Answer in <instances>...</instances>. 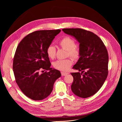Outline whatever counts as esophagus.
Returning <instances> with one entry per match:
<instances>
[{"label": "esophagus", "mask_w": 122, "mask_h": 122, "mask_svg": "<svg viewBox=\"0 0 122 122\" xmlns=\"http://www.w3.org/2000/svg\"><path fill=\"white\" fill-rule=\"evenodd\" d=\"M68 73H66V72H61V75L62 76H66L67 75H68Z\"/></svg>", "instance_id": "esophagus-1"}]
</instances>
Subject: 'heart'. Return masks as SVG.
<instances>
[{"mask_svg": "<svg viewBox=\"0 0 122 122\" xmlns=\"http://www.w3.org/2000/svg\"><path fill=\"white\" fill-rule=\"evenodd\" d=\"M59 46L65 49L68 52V55L71 57L73 59L77 60L80 56L79 49L75 47L76 43L75 41L69 36H66L59 41ZM46 54L50 59H54L56 56V48L50 45L46 49ZM72 60L70 59L65 60H59L54 63V67L61 71H67L72 65Z\"/></svg>", "mask_w": 122, "mask_h": 122, "instance_id": "obj_1", "label": "heart"}]
</instances>
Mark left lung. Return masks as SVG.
Listing matches in <instances>:
<instances>
[{
    "label": "left lung",
    "instance_id": "obj_1",
    "mask_svg": "<svg viewBox=\"0 0 122 122\" xmlns=\"http://www.w3.org/2000/svg\"><path fill=\"white\" fill-rule=\"evenodd\" d=\"M62 30L80 43V58L73 67L79 72L71 73L74 78L72 91L81 98L91 97L99 90L107 77V49L100 38L91 31L79 28Z\"/></svg>",
    "mask_w": 122,
    "mask_h": 122
}]
</instances>
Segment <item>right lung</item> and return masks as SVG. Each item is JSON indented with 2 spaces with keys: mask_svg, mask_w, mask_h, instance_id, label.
I'll list each match as a JSON object with an SVG mask.
<instances>
[{
  "mask_svg": "<svg viewBox=\"0 0 122 122\" xmlns=\"http://www.w3.org/2000/svg\"><path fill=\"white\" fill-rule=\"evenodd\" d=\"M60 31V30L35 31L25 36L16 49L13 64L16 81L23 93L34 100L48 97L53 90L54 82L61 76L59 71L50 68L46 54L47 48ZM41 69L49 72L41 73Z\"/></svg>",
  "mask_w": 122,
  "mask_h": 122,
  "instance_id": "add662e5",
  "label": "right lung"
}]
</instances>
